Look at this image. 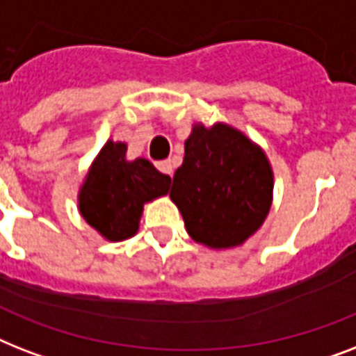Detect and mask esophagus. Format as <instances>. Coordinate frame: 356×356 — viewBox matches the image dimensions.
Wrapping results in <instances>:
<instances>
[{
	"instance_id": "esophagus-1",
	"label": "esophagus",
	"mask_w": 356,
	"mask_h": 356,
	"mask_svg": "<svg viewBox=\"0 0 356 356\" xmlns=\"http://www.w3.org/2000/svg\"><path fill=\"white\" fill-rule=\"evenodd\" d=\"M156 168H159V172H162V173H164V175H172V173H173L172 161L156 162Z\"/></svg>"
}]
</instances>
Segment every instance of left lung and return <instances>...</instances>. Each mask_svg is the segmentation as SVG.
Masks as SVG:
<instances>
[{
  "mask_svg": "<svg viewBox=\"0 0 356 356\" xmlns=\"http://www.w3.org/2000/svg\"><path fill=\"white\" fill-rule=\"evenodd\" d=\"M273 173L260 147L240 131L218 123L195 125L184 142L183 166L173 175L170 197L186 231L209 248L245 242L268 216Z\"/></svg>",
  "mask_w": 356,
  "mask_h": 356,
  "instance_id": "obj_1",
  "label": "left lung"
}]
</instances>
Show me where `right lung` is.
Listing matches in <instances>:
<instances>
[{
	"instance_id": "obj_1",
	"label": "right lung",
	"mask_w": 356,
	"mask_h": 356,
	"mask_svg": "<svg viewBox=\"0 0 356 356\" xmlns=\"http://www.w3.org/2000/svg\"><path fill=\"white\" fill-rule=\"evenodd\" d=\"M125 151L127 145L108 140L79 194L83 218L113 242L133 236L145 201L168 194L172 183L145 159L125 161Z\"/></svg>"
}]
</instances>
